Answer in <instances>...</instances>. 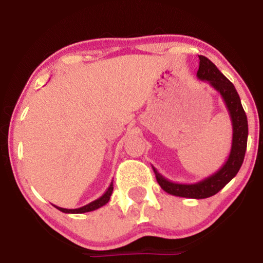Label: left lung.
Masks as SVG:
<instances>
[{
  "mask_svg": "<svg viewBox=\"0 0 263 263\" xmlns=\"http://www.w3.org/2000/svg\"><path fill=\"white\" fill-rule=\"evenodd\" d=\"M200 66L196 77L202 81H207L215 91L220 93L221 98L231 117L232 122V145L228 160L213 175L208 176L202 181L184 184L168 181L160 175L154 166L153 171L161 189L175 196L188 197V199H206L217 194L237 175L242 166L246 156L248 141V120L240 103V98L235 86L220 70L211 62L207 57L199 56Z\"/></svg>",
  "mask_w": 263,
  "mask_h": 263,
  "instance_id": "1",
  "label": "left lung"
}]
</instances>
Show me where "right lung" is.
Instances as JSON below:
<instances>
[{
	"label": "right lung",
	"mask_w": 263,
	"mask_h": 263,
	"mask_svg": "<svg viewBox=\"0 0 263 263\" xmlns=\"http://www.w3.org/2000/svg\"><path fill=\"white\" fill-rule=\"evenodd\" d=\"M112 190H114V184H112V182H111L109 188H107L106 192L104 193L103 195L99 197V199L92 201V202L86 204V206H82L80 208H75V210H68V208H62V207H57V206H55V207L59 211L63 212V213H71V214H78V213L80 214V213H86V212L96 211V210H98V208L103 207L104 204H106L107 202H109L111 194H112Z\"/></svg>",
	"instance_id": "obj_1"
}]
</instances>
